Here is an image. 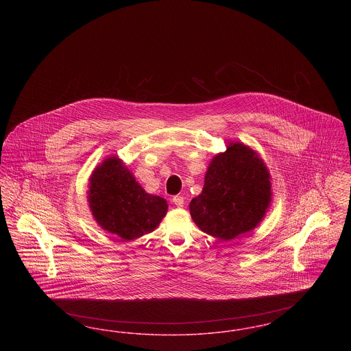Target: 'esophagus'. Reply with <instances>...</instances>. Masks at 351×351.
<instances>
[{
	"instance_id": "1",
	"label": "esophagus",
	"mask_w": 351,
	"mask_h": 351,
	"mask_svg": "<svg viewBox=\"0 0 351 351\" xmlns=\"http://www.w3.org/2000/svg\"><path fill=\"white\" fill-rule=\"evenodd\" d=\"M172 202H173L176 206H183L184 197L183 196H175V197L172 199Z\"/></svg>"
}]
</instances>
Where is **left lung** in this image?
Instances as JSON below:
<instances>
[{"instance_id":"obj_1","label":"left lung","mask_w":351,"mask_h":351,"mask_svg":"<svg viewBox=\"0 0 351 351\" xmlns=\"http://www.w3.org/2000/svg\"><path fill=\"white\" fill-rule=\"evenodd\" d=\"M271 201L269 173L256 152L233 143L216 155L205 175L201 195L189 204L202 232L230 241L254 229Z\"/></svg>"}]
</instances>
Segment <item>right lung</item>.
<instances>
[{
	"label": "right lung",
	"mask_w": 351,
	"mask_h": 351,
	"mask_svg": "<svg viewBox=\"0 0 351 351\" xmlns=\"http://www.w3.org/2000/svg\"><path fill=\"white\" fill-rule=\"evenodd\" d=\"M88 199L101 228L125 241L151 233L167 213V201L146 193L114 156L92 173Z\"/></svg>",
	"instance_id": "right-lung-1"
}]
</instances>
